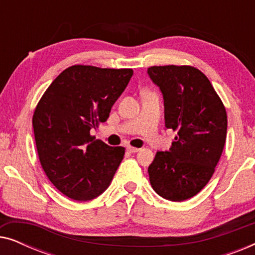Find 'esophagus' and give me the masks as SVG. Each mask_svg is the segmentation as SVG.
<instances>
[{
    "mask_svg": "<svg viewBox=\"0 0 255 255\" xmlns=\"http://www.w3.org/2000/svg\"><path fill=\"white\" fill-rule=\"evenodd\" d=\"M127 149L130 153H137L139 149L140 148H138V147H133V146H127Z\"/></svg>",
    "mask_w": 255,
    "mask_h": 255,
    "instance_id": "1",
    "label": "esophagus"
}]
</instances>
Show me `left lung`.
Wrapping results in <instances>:
<instances>
[{
	"label": "left lung",
	"instance_id": "8db88e82",
	"mask_svg": "<svg viewBox=\"0 0 255 255\" xmlns=\"http://www.w3.org/2000/svg\"><path fill=\"white\" fill-rule=\"evenodd\" d=\"M147 73L163 95L166 128L177 133L168 152H156L148 167L149 182L166 200H188L207 186L221 159L228 130L225 107L196 67L152 66Z\"/></svg>",
	"mask_w": 255,
	"mask_h": 255
}]
</instances>
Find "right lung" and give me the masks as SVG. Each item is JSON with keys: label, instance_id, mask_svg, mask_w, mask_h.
<instances>
[{"label": "right lung", "instance_id": "add662e5", "mask_svg": "<svg viewBox=\"0 0 255 255\" xmlns=\"http://www.w3.org/2000/svg\"><path fill=\"white\" fill-rule=\"evenodd\" d=\"M132 74L131 68L71 66L38 102L32 117L38 156L48 180L65 196L90 201L109 187L125 148L111 147L90 130L108 120Z\"/></svg>", "mask_w": 255, "mask_h": 255}]
</instances>
